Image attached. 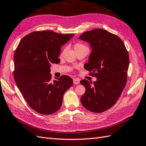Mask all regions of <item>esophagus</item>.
Here are the masks:
<instances>
[{
	"mask_svg": "<svg viewBox=\"0 0 146 146\" xmlns=\"http://www.w3.org/2000/svg\"><path fill=\"white\" fill-rule=\"evenodd\" d=\"M73 84H80V80L78 79V78H73Z\"/></svg>",
	"mask_w": 146,
	"mask_h": 146,
	"instance_id": "esophagus-1",
	"label": "esophagus"
}]
</instances>
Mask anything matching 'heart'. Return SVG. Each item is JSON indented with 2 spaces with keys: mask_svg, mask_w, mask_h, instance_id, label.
<instances>
[{
  "mask_svg": "<svg viewBox=\"0 0 146 146\" xmlns=\"http://www.w3.org/2000/svg\"><path fill=\"white\" fill-rule=\"evenodd\" d=\"M84 47H87L81 42H77L74 44V50H75V51H76L78 50H80V49H81V48H84Z\"/></svg>",
  "mask_w": 146,
  "mask_h": 146,
  "instance_id": "b5f03b06",
  "label": "heart"
}]
</instances>
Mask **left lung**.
Returning a JSON list of instances; mask_svg holds the SVG:
<instances>
[{
    "label": "left lung",
    "instance_id": "1",
    "mask_svg": "<svg viewBox=\"0 0 146 146\" xmlns=\"http://www.w3.org/2000/svg\"><path fill=\"white\" fill-rule=\"evenodd\" d=\"M79 38L89 43L92 52L84 68L97 78L93 83L80 81L86 88L81 98L87 110L101 113L117 102L127 81L129 55L123 40L102 29L84 32Z\"/></svg>",
    "mask_w": 146,
    "mask_h": 146
}]
</instances>
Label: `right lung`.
Wrapping results in <instances>:
<instances>
[{
  "instance_id": "obj_1",
  "label": "right lung",
  "mask_w": 146,
  "mask_h": 146,
  "mask_svg": "<svg viewBox=\"0 0 146 146\" xmlns=\"http://www.w3.org/2000/svg\"><path fill=\"white\" fill-rule=\"evenodd\" d=\"M73 36L52 31H34L25 36L16 48L15 81L29 106L40 114L58 110L63 94L73 85V80L66 75L52 81L50 66L60 62L61 47Z\"/></svg>"
}]
</instances>
